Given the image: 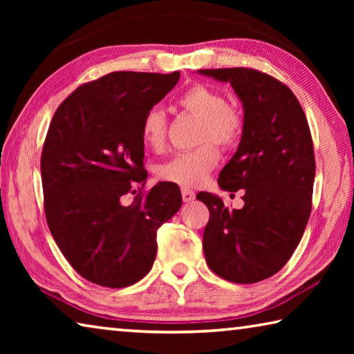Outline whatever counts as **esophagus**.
<instances>
[{
  "label": "esophagus",
  "instance_id": "1",
  "mask_svg": "<svg viewBox=\"0 0 354 354\" xmlns=\"http://www.w3.org/2000/svg\"><path fill=\"white\" fill-rule=\"evenodd\" d=\"M181 194H183V200H184L185 203L195 200V192H194V190H190V189H187V187H183V189H181Z\"/></svg>",
  "mask_w": 354,
  "mask_h": 354
}]
</instances>
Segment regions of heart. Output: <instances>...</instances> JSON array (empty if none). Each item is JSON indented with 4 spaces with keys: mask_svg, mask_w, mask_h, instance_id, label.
<instances>
[{
    "mask_svg": "<svg viewBox=\"0 0 354 354\" xmlns=\"http://www.w3.org/2000/svg\"><path fill=\"white\" fill-rule=\"evenodd\" d=\"M178 104L183 111L201 120L198 143L192 151H184L159 167L160 179L184 187L203 184L220 160L218 145L225 149L234 148L242 139L245 120L237 107L226 104L223 95L215 88L195 84L179 95ZM140 136L145 147L153 151L164 149L167 143L165 113L153 107L143 115Z\"/></svg>",
    "mask_w": 354,
    "mask_h": 354,
    "instance_id": "heart-1",
    "label": "heart"
}]
</instances>
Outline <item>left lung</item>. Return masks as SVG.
Listing matches in <instances>:
<instances>
[{
  "label": "left lung",
  "instance_id": "8db88e82",
  "mask_svg": "<svg viewBox=\"0 0 354 354\" xmlns=\"http://www.w3.org/2000/svg\"><path fill=\"white\" fill-rule=\"evenodd\" d=\"M227 81L243 103L245 128L218 185L243 190V207L227 209L220 196L200 192L209 209L203 251L211 270L237 284L273 277L301 241L313 209L315 158L303 107L289 87L254 68H207Z\"/></svg>",
  "mask_w": 354,
  "mask_h": 354
}]
</instances>
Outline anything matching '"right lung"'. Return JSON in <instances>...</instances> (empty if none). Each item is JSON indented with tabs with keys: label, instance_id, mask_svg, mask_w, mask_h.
Returning <instances> with one entry per match:
<instances>
[{
	"label": "right lung",
	"instance_id": "right-lung-1",
	"mask_svg": "<svg viewBox=\"0 0 354 354\" xmlns=\"http://www.w3.org/2000/svg\"><path fill=\"white\" fill-rule=\"evenodd\" d=\"M178 80L179 71H112L70 93L48 128L40 159L46 223L65 259L93 284L122 289L145 277L158 230L183 205L175 183L140 189L143 115Z\"/></svg>",
	"mask_w": 354,
	"mask_h": 354
}]
</instances>
